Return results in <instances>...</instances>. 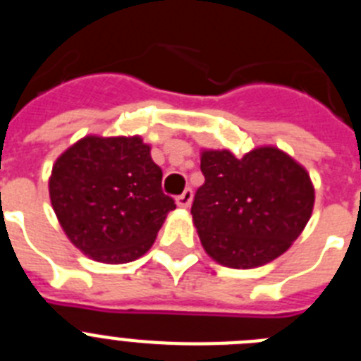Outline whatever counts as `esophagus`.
I'll use <instances>...</instances> for the list:
<instances>
[{
	"instance_id": "obj_1",
	"label": "esophagus",
	"mask_w": 361,
	"mask_h": 361,
	"mask_svg": "<svg viewBox=\"0 0 361 361\" xmlns=\"http://www.w3.org/2000/svg\"><path fill=\"white\" fill-rule=\"evenodd\" d=\"M191 200H193V191L188 188V190H184L183 193L177 197V206L178 208H190Z\"/></svg>"
}]
</instances>
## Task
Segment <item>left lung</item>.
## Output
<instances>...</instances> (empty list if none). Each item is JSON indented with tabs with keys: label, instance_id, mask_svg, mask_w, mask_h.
Returning a JSON list of instances; mask_svg holds the SVG:
<instances>
[{
	"label": "left lung",
	"instance_id": "left-lung-1",
	"mask_svg": "<svg viewBox=\"0 0 361 361\" xmlns=\"http://www.w3.org/2000/svg\"><path fill=\"white\" fill-rule=\"evenodd\" d=\"M200 170L204 184L191 215L204 251L220 266L253 269L275 260L311 219V177L276 146H258L244 157L202 149Z\"/></svg>",
	"mask_w": 361,
	"mask_h": 361
}]
</instances>
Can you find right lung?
Listing matches in <instances>:
<instances>
[{"label": "right lung", "mask_w": 361, "mask_h": 361, "mask_svg": "<svg viewBox=\"0 0 361 361\" xmlns=\"http://www.w3.org/2000/svg\"><path fill=\"white\" fill-rule=\"evenodd\" d=\"M139 135H86L57 157L50 202L79 251L103 264H126L155 242L175 209L162 193V170Z\"/></svg>", "instance_id": "obj_1"}]
</instances>
